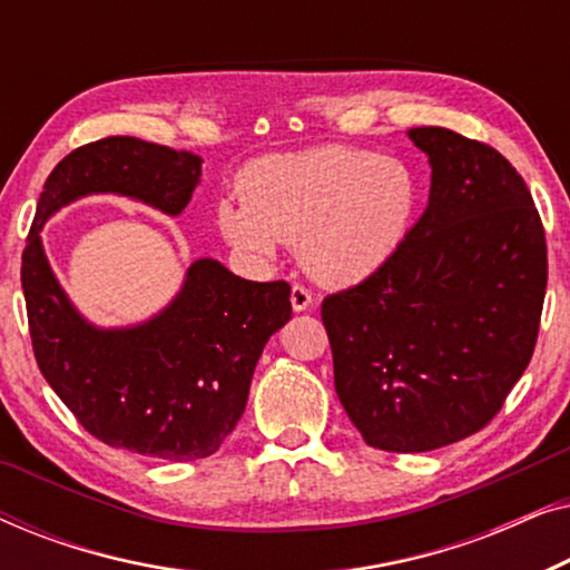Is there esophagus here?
Here are the masks:
<instances>
[{"mask_svg": "<svg viewBox=\"0 0 570 570\" xmlns=\"http://www.w3.org/2000/svg\"><path fill=\"white\" fill-rule=\"evenodd\" d=\"M291 306H293V311H308L311 306H314V295H311V291L308 287H303V285H293V291H291Z\"/></svg>", "mask_w": 570, "mask_h": 570, "instance_id": "obj_1", "label": "esophagus"}]
</instances>
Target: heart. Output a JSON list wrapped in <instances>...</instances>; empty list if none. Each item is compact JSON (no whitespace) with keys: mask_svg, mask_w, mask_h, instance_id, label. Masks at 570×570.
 Listing matches in <instances>:
<instances>
[{"mask_svg":"<svg viewBox=\"0 0 570 570\" xmlns=\"http://www.w3.org/2000/svg\"><path fill=\"white\" fill-rule=\"evenodd\" d=\"M417 209L420 178L407 163L326 145L254 163L244 199L217 202L215 223L246 259L269 262L279 244H293L311 277L347 287L392 262Z\"/></svg>","mask_w":570,"mask_h":570,"instance_id":"obj_1","label":"heart"}]
</instances>
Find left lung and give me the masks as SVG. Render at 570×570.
I'll return each instance as SVG.
<instances>
[{
    "label": "left lung",
    "instance_id": "8db88e82",
    "mask_svg": "<svg viewBox=\"0 0 570 570\" xmlns=\"http://www.w3.org/2000/svg\"><path fill=\"white\" fill-rule=\"evenodd\" d=\"M407 137L431 194L392 262L326 295L334 389L365 443L433 451L485 428L532 361L548 246L517 168L443 127Z\"/></svg>",
    "mask_w": 570,
    "mask_h": 570
}]
</instances>
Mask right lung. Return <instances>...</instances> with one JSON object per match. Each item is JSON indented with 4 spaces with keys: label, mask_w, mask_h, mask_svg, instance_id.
<instances>
[{
    "label": "right lung",
    "mask_w": 570,
    "mask_h": 570,
    "mask_svg": "<svg viewBox=\"0 0 570 570\" xmlns=\"http://www.w3.org/2000/svg\"><path fill=\"white\" fill-rule=\"evenodd\" d=\"M199 176V155L137 137L77 147L46 178L20 269L38 368L59 400L98 441L168 462L215 454L236 428L264 345L291 322V285L252 283L207 256L186 269L166 308L106 330L69 301L41 230L88 194H119L176 217Z\"/></svg>",
    "instance_id": "1"
}]
</instances>
